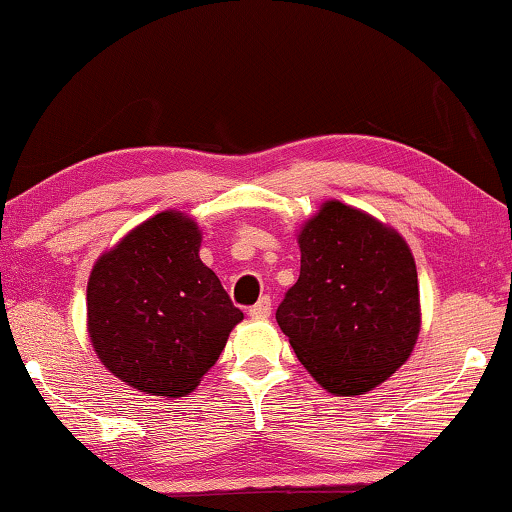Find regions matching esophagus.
Returning a JSON list of instances; mask_svg holds the SVG:
<instances>
[{"label": "esophagus", "mask_w": 512, "mask_h": 512, "mask_svg": "<svg viewBox=\"0 0 512 512\" xmlns=\"http://www.w3.org/2000/svg\"><path fill=\"white\" fill-rule=\"evenodd\" d=\"M248 315H250V318H253V320H266V318H269V315H271V299H269V297L259 299L257 304H255L253 308H250Z\"/></svg>", "instance_id": "esophagus-1"}]
</instances>
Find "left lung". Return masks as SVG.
Wrapping results in <instances>:
<instances>
[{
    "instance_id": "1",
    "label": "left lung",
    "mask_w": 512,
    "mask_h": 512,
    "mask_svg": "<svg viewBox=\"0 0 512 512\" xmlns=\"http://www.w3.org/2000/svg\"><path fill=\"white\" fill-rule=\"evenodd\" d=\"M299 280L276 320L336 397H359L408 362L420 336L415 259L397 229L329 199L297 232Z\"/></svg>"
}]
</instances>
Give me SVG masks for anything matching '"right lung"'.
Listing matches in <instances>:
<instances>
[{"instance_id": "obj_1", "label": "right lung", "mask_w": 512, "mask_h": 512, "mask_svg": "<svg viewBox=\"0 0 512 512\" xmlns=\"http://www.w3.org/2000/svg\"><path fill=\"white\" fill-rule=\"evenodd\" d=\"M201 229L162 211L99 255L88 280V336L115 378L153 397L197 390L243 320L199 259Z\"/></svg>"}]
</instances>
